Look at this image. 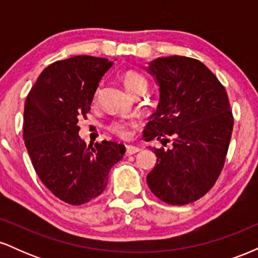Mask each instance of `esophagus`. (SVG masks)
Instances as JSON below:
<instances>
[{
  "label": "esophagus",
  "mask_w": 258,
  "mask_h": 258,
  "mask_svg": "<svg viewBox=\"0 0 258 258\" xmlns=\"http://www.w3.org/2000/svg\"><path fill=\"white\" fill-rule=\"evenodd\" d=\"M141 152V149H139L138 147H135V146H126V155H133V154Z\"/></svg>",
  "instance_id": "esophagus-1"
}]
</instances>
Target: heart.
Returning <instances> with one entry per match:
<instances>
[{"label": "heart", "mask_w": 258, "mask_h": 258, "mask_svg": "<svg viewBox=\"0 0 258 258\" xmlns=\"http://www.w3.org/2000/svg\"><path fill=\"white\" fill-rule=\"evenodd\" d=\"M122 82L127 88V91L131 92V93H136L139 88L142 87H148V82L144 76H142L141 74L137 72H133V70H128V72L123 73L122 75ZM97 97V94H96ZM135 121H114L110 125L111 132H114L115 135L119 136L121 138H128L130 137V126L135 125Z\"/></svg>", "instance_id": "1"}]
</instances>
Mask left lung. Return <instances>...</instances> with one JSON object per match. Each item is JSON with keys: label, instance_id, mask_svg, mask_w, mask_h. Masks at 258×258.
I'll list each match as a JSON object with an SVG mask.
<instances>
[{"label": "left lung", "instance_id": "8db88e82", "mask_svg": "<svg viewBox=\"0 0 258 258\" xmlns=\"http://www.w3.org/2000/svg\"><path fill=\"white\" fill-rule=\"evenodd\" d=\"M160 87L156 112L143 137L172 147L153 148L156 165L147 182L155 197L185 205L204 197L220 177L233 131L226 88L198 59L156 58L147 68Z\"/></svg>", "mask_w": 258, "mask_h": 258}]
</instances>
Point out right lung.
I'll return each mask as SVG.
<instances>
[{
  "mask_svg": "<svg viewBox=\"0 0 258 258\" xmlns=\"http://www.w3.org/2000/svg\"><path fill=\"white\" fill-rule=\"evenodd\" d=\"M112 61L92 55L58 60L37 78L25 100L23 137L38 178L54 197L82 205L103 193L125 146L103 141L87 147L79 136L100 79Z\"/></svg>",
  "mask_w": 258,
  "mask_h": 258,
  "instance_id": "right-lung-1",
  "label": "right lung"
}]
</instances>
